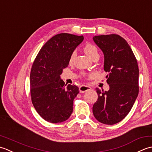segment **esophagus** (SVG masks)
<instances>
[{
    "label": "esophagus",
    "instance_id": "obj_1",
    "mask_svg": "<svg viewBox=\"0 0 152 152\" xmlns=\"http://www.w3.org/2000/svg\"><path fill=\"white\" fill-rule=\"evenodd\" d=\"M91 89V88L90 86H85V85H81L79 87V92L80 93H84L86 91H90Z\"/></svg>",
    "mask_w": 152,
    "mask_h": 152
}]
</instances>
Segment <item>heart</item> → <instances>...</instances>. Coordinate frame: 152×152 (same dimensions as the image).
Wrapping results in <instances>:
<instances>
[{"label":"heart","instance_id":"obj_1","mask_svg":"<svg viewBox=\"0 0 152 152\" xmlns=\"http://www.w3.org/2000/svg\"><path fill=\"white\" fill-rule=\"evenodd\" d=\"M84 50L85 53L92 59L95 57L96 56L98 55V51L96 46L93 44H91V43H87V44L85 45V46H84ZM75 52H73L70 57V62H72L74 58H75Z\"/></svg>","mask_w":152,"mask_h":152}]
</instances>
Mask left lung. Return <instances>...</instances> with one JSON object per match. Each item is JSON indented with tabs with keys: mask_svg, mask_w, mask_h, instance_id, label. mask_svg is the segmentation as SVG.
<instances>
[{
	"mask_svg": "<svg viewBox=\"0 0 152 152\" xmlns=\"http://www.w3.org/2000/svg\"><path fill=\"white\" fill-rule=\"evenodd\" d=\"M104 52V69L110 90L96 88L98 100L92 107L94 116L99 122L114 125L128 115L138 92V66L137 58L128 42L116 34L93 37Z\"/></svg>",
	"mask_w": 152,
	"mask_h": 152,
	"instance_id": "1",
	"label": "left lung"
}]
</instances>
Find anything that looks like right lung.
Wrapping results in <instances>:
<instances>
[{
	"label": "right lung",
	"instance_id": "right-lung-1",
	"mask_svg": "<svg viewBox=\"0 0 152 152\" xmlns=\"http://www.w3.org/2000/svg\"><path fill=\"white\" fill-rule=\"evenodd\" d=\"M83 36L60 33L52 37L39 50L30 74V93L34 107L42 119L52 123L65 121L72 115L73 100L79 94L75 85L60 79L71 55Z\"/></svg>",
	"mask_w": 152,
	"mask_h": 152
}]
</instances>
